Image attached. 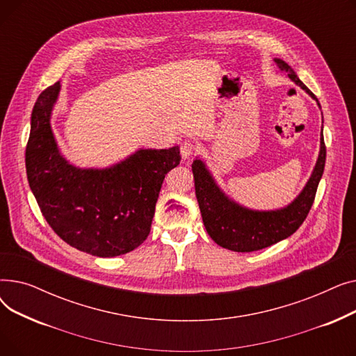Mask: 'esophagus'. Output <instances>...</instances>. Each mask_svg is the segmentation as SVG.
I'll use <instances>...</instances> for the list:
<instances>
[{"instance_id": "obj_1", "label": "esophagus", "mask_w": 356, "mask_h": 356, "mask_svg": "<svg viewBox=\"0 0 356 356\" xmlns=\"http://www.w3.org/2000/svg\"><path fill=\"white\" fill-rule=\"evenodd\" d=\"M196 149H197V145L193 141L186 140L180 144V153H181L183 159H189L196 152Z\"/></svg>"}]
</instances>
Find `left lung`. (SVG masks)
Listing matches in <instances>:
<instances>
[{"label":"left lung","instance_id":"obj_1","mask_svg":"<svg viewBox=\"0 0 356 356\" xmlns=\"http://www.w3.org/2000/svg\"><path fill=\"white\" fill-rule=\"evenodd\" d=\"M274 60L280 70L286 72L287 76L296 85L306 90L321 106L319 101L310 92V89L297 78L294 70L284 60ZM325 161L326 145L322 129L319 159H317L314 170L302 193L283 209L261 212L247 209L231 200L219 189V186L215 183L204 163L196 159L192 164L195 191L203 225L207 228L209 236L222 248L236 252L258 251L289 238L300 228L309 215V211L312 209L317 186H319L325 170Z\"/></svg>","mask_w":356,"mask_h":356}]
</instances>
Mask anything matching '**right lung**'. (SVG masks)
<instances>
[{
	"instance_id": "add662e5",
	"label": "right lung",
	"mask_w": 356,
	"mask_h": 356,
	"mask_svg": "<svg viewBox=\"0 0 356 356\" xmlns=\"http://www.w3.org/2000/svg\"><path fill=\"white\" fill-rule=\"evenodd\" d=\"M60 82L44 89L31 112L26 147L30 189L50 225L65 242L97 257H117L147 239L165 175L180 148L138 149L108 168H79L59 153L50 114Z\"/></svg>"
}]
</instances>
